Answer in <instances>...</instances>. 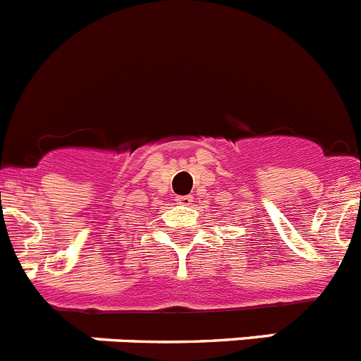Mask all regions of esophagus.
<instances>
[{"label": "esophagus", "mask_w": 361, "mask_h": 361, "mask_svg": "<svg viewBox=\"0 0 361 361\" xmlns=\"http://www.w3.org/2000/svg\"><path fill=\"white\" fill-rule=\"evenodd\" d=\"M176 202H178V205L187 207V205H190V203H192V196H189V194H185V196H178Z\"/></svg>", "instance_id": "esophagus-1"}]
</instances>
